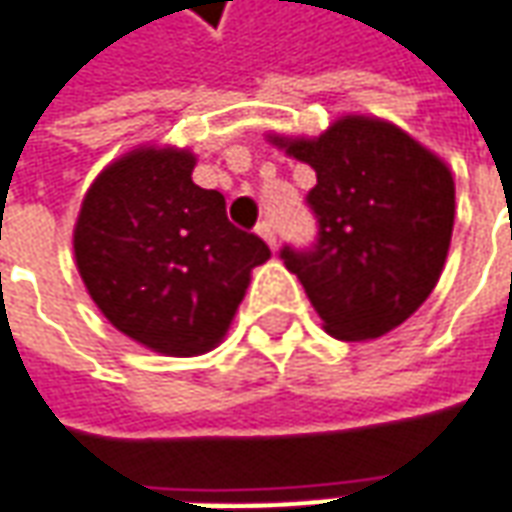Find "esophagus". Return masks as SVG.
<instances>
[{
    "mask_svg": "<svg viewBox=\"0 0 512 512\" xmlns=\"http://www.w3.org/2000/svg\"><path fill=\"white\" fill-rule=\"evenodd\" d=\"M257 235L266 240V243H269L272 249H274V246H277V232H274L272 221H260V223H257Z\"/></svg>",
    "mask_w": 512,
    "mask_h": 512,
    "instance_id": "1",
    "label": "esophagus"
}]
</instances>
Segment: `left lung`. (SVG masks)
I'll use <instances>...</instances> for the list:
<instances>
[{"label": "left lung", "mask_w": 512, "mask_h": 512, "mask_svg": "<svg viewBox=\"0 0 512 512\" xmlns=\"http://www.w3.org/2000/svg\"><path fill=\"white\" fill-rule=\"evenodd\" d=\"M317 172L311 246H283L328 334L374 340L405 323L436 286L453 232L448 167L394 124L348 115L314 141H283Z\"/></svg>", "instance_id": "8db88e82"}]
</instances>
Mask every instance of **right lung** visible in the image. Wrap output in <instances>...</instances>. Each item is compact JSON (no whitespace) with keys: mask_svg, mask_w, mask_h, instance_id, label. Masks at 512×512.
Here are the masks:
<instances>
[{"mask_svg":"<svg viewBox=\"0 0 512 512\" xmlns=\"http://www.w3.org/2000/svg\"><path fill=\"white\" fill-rule=\"evenodd\" d=\"M195 158L135 150L96 178L73 249L81 280L118 331L175 357L221 343L269 246L226 218L218 189L192 181Z\"/></svg>","mask_w":512,"mask_h":512,"instance_id":"right-lung-1","label":"right lung"}]
</instances>
